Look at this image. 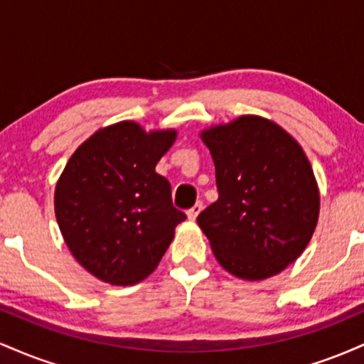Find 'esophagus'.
Segmentation results:
<instances>
[{
  "instance_id": "obj_1",
  "label": "esophagus",
  "mask_w": 364,
  "mask_h": 364,
  "mask_svg": "<svg viewBox=\"0 0 364 364\" xmlns=\"http://www.w3.org/2000/svg\"><path fill=\"white\" fill-rule=\"evenodd\" d=\"M202 208H203V203H202V202H196V203H195V205H193V207H191V208H190V210H188V212H186L188 219H190V220H195V219H196V217H198V214H200V212H202Z\"/></svg>"
}]
</instances>
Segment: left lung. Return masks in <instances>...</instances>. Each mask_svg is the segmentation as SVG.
Listing matches in <instances>:
<instances>
[{
	"instance_id": "8db88e82",
	"label": "left lung",
	"mask_w": 364,
	"mask_h": 364,
	"mask_svg": "<svg viewBox=\"0 0 364 364\" xmlns=\"http://www.w3.org/2000/svg\"><path fill=\"white\" fill-rule=\"evenodd\" d=\"M219 198L196 223L217 262L243 281H263L298 260L320 214V191L306 154L286 129L245 114L202 129Z\"/></svg>"
}]
</instances>
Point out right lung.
Masks as SVG:
<instances>
[{"instance_id":"1","label":"right lung","mask_w":364,"mask_h":364,"mask_svg":"<svg viewBox=\"0 0 364 364\" xmlns=\"http://www.w3.org/2000/svg\"><path fill=\"white\" fill-rule=\"evenodd\" d=\"M176 129L145 132L135 121L99 128L73 152L54 190V214L83 269L112 286H133L156 270L186 219L156 173Z\"/></svg>"}]
</instances>
